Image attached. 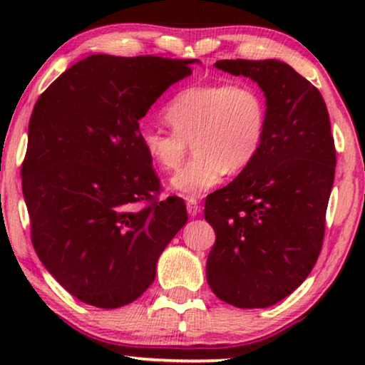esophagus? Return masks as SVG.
<instances>
[{
    "instance_id": "34e87169",
    "label": "esophagus",
    "mask_w": 365,
    "mask_h": 365,
    "mask_svg": "<svg viewBox=\"0 0 365 365\" xmlns=\"http://www.w3.org/2000/svg\"><path fill=\"white\" fill-rule=\"evenodd\" d=\"M186 206H187L189 216H197V214L201 212V206H199V202H197L194 197H189V199H187Z\"/></svg>"
}]
</instances>
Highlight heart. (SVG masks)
<instances>
[{"label":"heart","mask_w":365,"mask_h":365,"mask_svg":"<svg viewBox=\"0 0 365 365\" xmlns=\"http://www.w3.org/2000/svg\"><path fill=\"white\" fill-rule=\"evenodd\" d=\"M171 131L143 128L139 144L154 166L164 173L179 169L189 143V161L171 179L184 196H201L222 181L251 166L267 131V104L249 83H207L179 91L164 109Z\"/></svg>","instance_id":"heart-1"}]
</instances>
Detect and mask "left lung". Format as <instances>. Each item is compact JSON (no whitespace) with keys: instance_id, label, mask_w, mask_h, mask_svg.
Listing matches in <instances>:
<instances>
[{"instance_id":"obj_1","label":"left lung","mask_w":365,"mask_h":365,"mask_svg":"<svg viewBox=\"0 0 365 365\" xmlns=\"http://www.w3.org/2000/svg\"><path fill=\"white\" fill-rule=\"evenodd\" d=\"M216 68L259 84L266 139L251 166L206 197L216 232L209 287L241 309L277 304L311 274L322 249L336 146L322 94L277 59H222Z\"/></svg>"}]
</instances>
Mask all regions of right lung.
I'll list each match as a JSON object with an SVG mask.
<instances>
[{
    "mask_svg": "<svg viewBox=\"0 0 365 365\" xmlns=\"http://www.w3.org/2000/svg\"><path fill=\"white\" fill-rule=\"evenodd\" d=\"M192 63L91 54L34 104L21 166L31 242L49 274L89 306L136 301L187 222L181 197L158 199L139 119Z\"/></svg>",
    "mask_w": 365,
    "mask_h": 365,
    "instance_id": "1",
    "label": "right lung"
}]
</instances>
